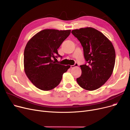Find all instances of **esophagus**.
<instances>
[{"mask_svg": "<svg viewBox=\"0 0 130 130\" xmlns=\"http://www.w3.org/2000/svg\"><path fill=\"white\" fill-rule=\"evenodd\" d=\"M78 66V64L77 63H75L74 65H71V69H73V68L75 67H77Z\"/></svg>", "mask_w": 130, "mask_h": 130, "instance_id": "34e87169", "label": "esophagus"}]
</instances>
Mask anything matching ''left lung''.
I'll return each mask as SVG.
<instances>
[{
    "instance_id": "obj_1",
    "label": "left lung",
    "mask_w": 130,
    "mask_h": 130,
    "mask_svg": "<svg viewBox=\"0 0 130 130\" xmlns=\"http://www.w3.org/2000/svg\"><path fill=\"white\" fill-rule=\"evenodd\" d=\"M72 33L82 45L87 63L80 66L82 74L77 82L86 90H96L112 74L115 61L114 47L103 33L92 27L74 29Z\"/></svg>"
}]
</instances>
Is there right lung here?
Instances as JSON below:
<instances>
[{
	"instance_id": "obj_1",
	"label": "right lung",
	"mask_w": 130,
	"mask_h": 130,
	"mask_svg": "<svg viewBox=\"0 0 130 130\" xmlns=\"http://www.w3.org/2000/svg\"><path fill=\"white\" fill-rule=\"evenodd\" d=\"M71 31L44 29L27 42L24 50V71L31 82L39 89L46 91L54 89L60 83L63 74L70 68V65H61L54 61L57 56H60L57 49Z\"/></svg>"
}]
</instances>
